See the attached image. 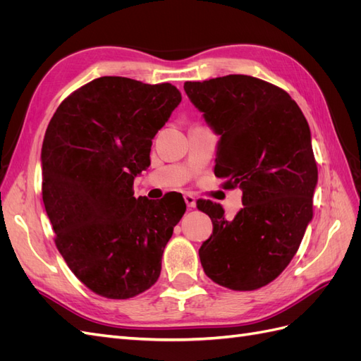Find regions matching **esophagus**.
I'll list each match as a JSON object with an SVG mask.
<instances>
[{
    "instance_id": "1",
    "label": "esophagus",
    "mask_w": 361,
    "mask_h": 361,
    "mask_svg": "<svg viewBox=\"0 0 361 361\" xmlns=\"http://www.w3.org/2000/svg\"><path fill=\"white\" fill-rule=\"evenodd\" d=\"M183 200H185V203H187L188 207H195V199H194L192 194L185 192L183 194Z\"/></svg>"
}]
</instances>
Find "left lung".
Wrapping results in <instances>:
<instances>
[{"mask_svg":"<svg viewBox=\"0 0 361 361\" xmlns=\"http://www.w3.org/2000/svg\"><path fill=\"white\" fill-rule=\"evenodd\" d=\"M183 89L221 135L215 176L226 190H243L233 220L221 204L197 202L214 226L199 250L204 274L232 290L267 286L289 265L313 216L318 167L307 120L285 90L255 76L187 81Z\"/></svg>","mask_w":361,"mask_h":361,"instance_id":"8db88e82","label":"left lung"}]
</instances>
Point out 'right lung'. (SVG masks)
Returning <instances> with one entry per match:
<instances>
[{
  "mask_svg": "<svg viewBox=\"0 0 361 361\" xmlns=\"http://www.w3.org/2000/svg\"><path fill=\"white\" fill-rule=\"evenodd\" d=\"M182 94L170 82L96 78L64 99L42 146V197L56 245L81 283L128 300L154 286L185 202L134 197L152 138Z\"/></svg>",
  "mask_w": 361,
  "mask_h": 361,
  "instance_id": "right-lung-1",
  "label": "right lung"
}]
</instances>
